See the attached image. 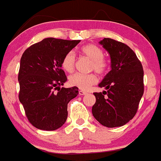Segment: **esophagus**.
I'll return each mask as SVG.
<instances>
[{
	"label": "esophagus",
	"mask_w": 161,
	"mask_h": 161,
	"mask_svg": "<svg viewBox=\"0 0 161 161\" xmlns=\"http://www.w3.org/2000/svg\"><path fill=\"white\" fill-rule=\"evenodd\" d=\"M79 94H80V95H86V94H87V93L86 92V91H79Z\"/></svg>",
	"instance_id": "esophagus-1"
}]
</instances>
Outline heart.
<instances>
[{
	"label": "heart",
	"instance_id": "1",
	"mask_svg": "<svg viewBox=\"0 0 161 161\" xmlns=\"http://www.w3.org/2000/svg\"><path fill=\"white\" fill-rule=\"evenodd\" d=\"M80 53L83 56L91 60V70L97 74H103L107 68V62L103 57L104 53L101 47L94 44L84 45L80 48ZM63 69L68 73H71L75 68V55L72 52L66 54L61 63ZM97 82V78L94 74H74L69 77V83L73 86L83 91H87L91 86Z\"/></svg>",
	"mask_w": 161,
	"mask_h": 161
}]
</instances>
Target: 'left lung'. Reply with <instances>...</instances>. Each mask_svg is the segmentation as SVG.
I'll return each mask as SVG.
<instances>
[{"label":"left lung","mask_w":161,"mask_h":161,"mask_svg":"<svg viewBox=\"0 0 161 161\" xmlns=\"http://www.w3.org/2000/svg\"><path fill=\"white\" fill-rule=\"evenodd\" d=\"M109 54L111 70L98 84L107 91L94 93L96 102L92 114L108 128L122 126L136 114L144 94L142 63L130 47L110 38L99 42Z\"/></svg>","instance_id":"left-lung-1"}]
</instances>
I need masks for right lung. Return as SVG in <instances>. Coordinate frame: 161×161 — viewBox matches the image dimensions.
<instances>
[{
    "mask_svg": "<svg viewBox=\"0 0 161 161\" xmlns=\"http://www.w3.org/2000/svg\"><path fill=\"white\" fill-rule=\"evenodd\" d=\"M80 40L46 38L30 46L20 58L19 100L34 127L52 131L67 118V104L79 88H60L67 82L62 59Z\"/></svg>",
    "mask_w": 161,
    "mask_h": 161,
    "instance_id": "obj_1",
    "label": "right lung"
}]
</instances>
